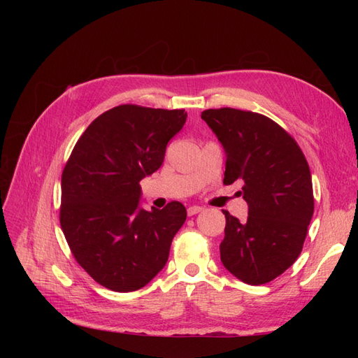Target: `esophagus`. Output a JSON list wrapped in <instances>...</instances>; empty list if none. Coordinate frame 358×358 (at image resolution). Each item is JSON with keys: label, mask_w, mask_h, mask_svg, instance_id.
Segmentation results:
<instances>
[{"label": "esophagus", "mask_w": 358, "mask_h": 358, "mask_svg": "<svg viewBox=\"0 0 358 358\" xmlns=\"http://www.w3.org/2000/svg\"><path fill=\"white\" fill-rule=\"evenodd\" d=\"M201 210H203L201 206H189V208H188V215H189V216L197 215V213H200Z\"/></svg>", "instance_id": "34e87169"}]
</instances>
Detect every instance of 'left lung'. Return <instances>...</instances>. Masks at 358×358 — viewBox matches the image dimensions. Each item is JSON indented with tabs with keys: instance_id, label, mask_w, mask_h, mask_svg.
Segmentation results:
<instances>
[{
	"instance_id": "1",
	"label": "left lung",
	"mask_w": 358,
	"mask_h": 358,
	"mask_svg": "<svg viewBox=\"0 0 358 358\" xmlns=\"http://www.w3.org/2000/svg\"><path fill=\"white\" fill-rule=\"evenodd\" d=\"M201 119L225 152L224 183H243L248 220L224 210L225 236L221 262L249 285L282 275L296 262L313 215L308 161L296 140L264 115L224 107Z\"/></svg>"
}]
</instances>
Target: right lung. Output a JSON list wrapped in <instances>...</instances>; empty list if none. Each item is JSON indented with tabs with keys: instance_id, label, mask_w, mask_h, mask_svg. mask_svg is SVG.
Wrapping results in <instances>:
<instances>
[{
	"instance_id": "obj_1",
	"label": "right lung",
	"mask_w": 358,
	"mask_h": 358,
	"mask_svg": "<svg viewBox=\"0 0 358 358\" xmlns=\"http://www.w3.org/2000/svg\"><path fill=\"white\" fill-rule=\"evenodd\" d=\"M185 110L122 104L91 122L76 143L61 179V227L78 263L117 292L149 284L166 266L185 206L143 209L140 180L164 161Z\"/></svg>"
}]
</instances>
